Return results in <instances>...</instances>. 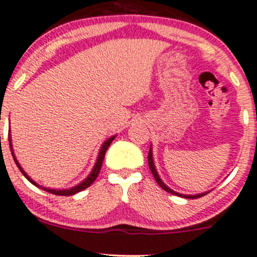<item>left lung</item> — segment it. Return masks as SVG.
I'll return each mask as SVG.
<instances>
[{
	"mask_svg": "<svg viewBox=\"0 0 257 257\" xmlns=\"http://www.w3.org/2000/svg\"><path fill=\"white\" fill-rule=\"evenodd\" d=\"M148 165H149V169H151L153 176H154L155 181H157V183L159 184L161 188L164 189V191L171 193V194H175V195H178V197H182V198H187V199H197V198H200V197H204V195H206V193H201V194H197V195H184V194H180V193L172 191V189H170L169 187L166 186L165 183L161 181V178L159 177V175H158L157 170H155V165H154V161H153V154H152V146H151V149H149V154H148Z\"/></svg>",
	"mask_w": 257,
	"mask_h": 257,
	"instance_id": "8db88e82",
	"label": "left lung"
}]
</instances>
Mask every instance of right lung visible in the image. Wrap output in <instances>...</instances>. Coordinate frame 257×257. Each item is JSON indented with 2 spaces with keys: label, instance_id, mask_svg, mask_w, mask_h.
<instances>
[{
  "label": "right lung",
  "instance_id": "right-lung-1",
  "mask_svg": "<svg viewBox=\"0 0 257 257\" xmlns=\"http://www.w3.org/2000/svg\"><path fill=\"white\" fill-rule=\"evenodd\" d=\"M114 138H115V136L110 137V138H109V140H106L105 142L103 143L102 148H100V151H99V154H98V158H97L96 164H94L93 170H92L91 174L88 175V177L86 178V180L83 181V182H81L80 184H77V186L73 187V188H70V189H62V191H60V189H51V188H45V187H40L39 184H37L36 182H34V181L31 180V178L29 177V176H28L27 174H25L24 170H23V169H22V166L19 165L18 160L16 159V155L13 154L12 141H11V134H10V137H8V140H10V147H11V152H12V155H13V159H14V161H16L17 166L19 167L20 171H22V174L24 175L25 177H27V180H28V181H30V182L33 183L34 186L40 187V188H42L43 191H46V192H48V193H52V194H56V195H64V197H66V195H74V194H76V193H79V192L83 191V189H86V188H87V187H90L91 184L93 183L94 181H96V178L98 177V175H99V171H100V167H102L103 160H104V157H105V152H106V149H108V147L110 146L111 142H113Z\"/></svg>",
  "mask_w": 257,
  "mask_h": 257
}]
</instances>
